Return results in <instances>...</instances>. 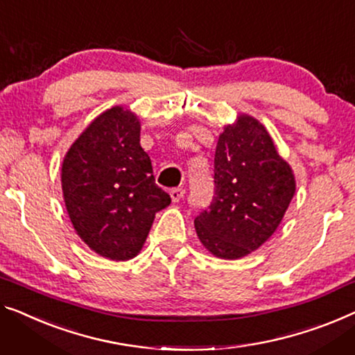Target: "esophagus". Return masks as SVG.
Returning a JSON list of instances; mask_svg holds the SVG:
<instances>
[{"instance_id": "obj_1", "label": "esophagus", "mask_w": 355, "mask_h": 355, "mask_svg": "<svg viewBox=\"0 0 355 355\" xmlns=\"http://www.w3.org/2000/svg\"><path fill=\"white\" fill-rule=\"evenodd\" d=\"M168 194H171L173 202H180L184 196V189L183 188H172L171 191H168Z\"/></svg>"}]
</instances>
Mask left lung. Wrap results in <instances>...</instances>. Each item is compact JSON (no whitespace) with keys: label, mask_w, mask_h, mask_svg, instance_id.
<instances>
[{"label":"left lung","mask_w":355,"mask_h":355,"mask_svg":"<svg viewBox=\"0 0 355 355\" xmlns=\"http://www.w3.org/2000/svg\"><path fill=\"white\" fill-rule=\"evenodd\" d=\"M215 196L194 218L198 237L221 260L258 250L279 228L296 182L260 121L241 113L225 125L215 150Z\"/></svg>","instance_id":"left-lung-1"}]
</instances>
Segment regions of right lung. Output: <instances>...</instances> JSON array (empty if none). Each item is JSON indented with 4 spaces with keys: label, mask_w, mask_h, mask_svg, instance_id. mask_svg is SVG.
<instances>
[{
    "label": "right lung",
    "mask_w": 355,
    "mask_h": 355,
    "mask_svg": "<svg viewBox=\"0 0 355 355\" xmlns=\"http://www.w3.org/2000/svg\"><path fill=\"white\" fill-rule=\"evenodd\" d=\"M140 129L129 108H108L81 132L62 162L73 228L91 250L113 261L139 255L155 215L171 204L155 183Z\"/></svg>",
    "instance_id": "1"
}]
</instances>
